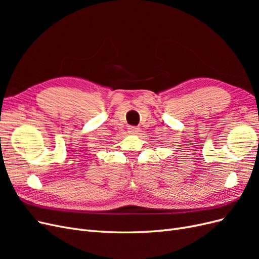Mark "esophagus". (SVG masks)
<instances>
[{"mask_svg":"<svg viewBox=\"0 0 259 259\" xmlns=\"http://www.w3.org/2000/svg\"><path fill=\"white\" fill-rule=\"evenodd\" d=\"M138 131L139 128L137 126H128V133H131V134H136Z\"/></svg>","mask_w":259,"mask_h":259,"instance_id":"esophagus-1","label":"esophagus"}]
</instances>
